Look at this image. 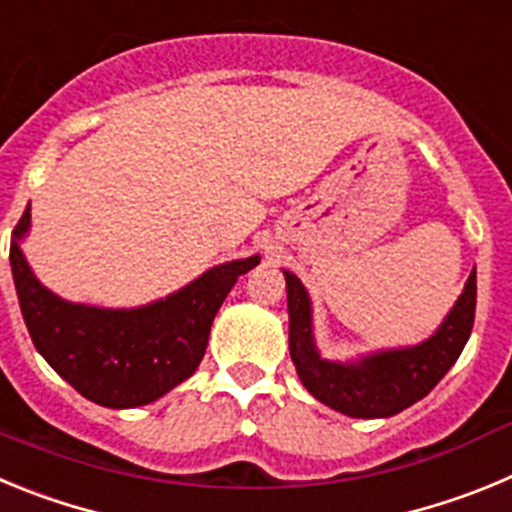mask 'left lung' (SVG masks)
I'll use <instances>...</instances> for the list:
<instances>
[{"mask_svg":"<svg viewBox=\"0 0 512 512\" xmlns=\"http://www.w3.org/2000/svg\"><path fill=\"white\" fill-rule=\"evenodd\" d=\"M290 319V357L308 393L334 411L352 418H388L434 390L462 354L474 324L477 273L472 270L457 306L441 329L413 349L382 352L359 365H334L313 349L311 306L296 275L285 273Z\"/></svg>","mask_w":512,"mask_h":512,"instance_id":"obj_1","label":"left lung"}]
</instances>
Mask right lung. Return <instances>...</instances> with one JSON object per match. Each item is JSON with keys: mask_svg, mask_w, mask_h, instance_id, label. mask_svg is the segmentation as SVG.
<instances>
[{"mask_svg": "<svg viewBox=\"0 0 512 512\" xmlns=\"http://www.w3.org/2000/svg\"><path fill=\"white\" fill-rule=\"evenodd\" d=\"M30 227V206L9 247L12 278L32 344L84 398L107 408H135L176 388L199 367L211 321L237 275L260 257L219 265L165 301L135 308L73 306L35 280L17 239Z\"/></svg>", "mask_w": 512, "mask_h": 512, "instance_id": "add662e5", "label": "right lung"}]
</instances>
